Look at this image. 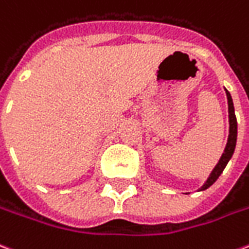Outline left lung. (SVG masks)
<instances>
[{"label": "left lung", "instance_id": "obj_1", "mask_svg": "<svg viewBox=\"0 0 249 249\" xmlns=\"http://www.w3.org/2000/svg\"><path fill=\"white\" fill-rule=\"evenodd\" d=\"M226 95H227V103H229V123H230V130H229V140L226 143L225 151L222 154L219 162L217 163V166L214 167V170L212 171V174L208 178V180L205 181V184L201 187L200 191H205L208 189L210 185H213L217 179L221 176V174L225 170V167L227 166V163L231 159L232 154L235 151V146H236V137H238V123H236V116H235L234 103H232V98L229 91L226 90Z\"/></svg>", "mask_w": 249, "mask_h": 249}]
</instances>
